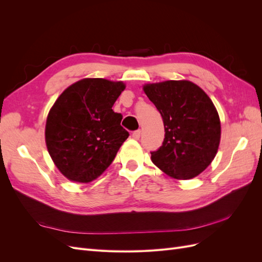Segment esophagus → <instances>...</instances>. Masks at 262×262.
Listing matches in <instances>:
<instances>
[{"label":"esophagus","mask_w":262,"mask_h":262,"mask_svg":"<svg viewBox=\"0 0 262 262\" xmlns=\"http://www.w3.org/2000/svg\"><path fill=\"white\" fill-rule=\"evenodd\" d=\"M140 136H141V130H136L132 132V138L136 139V140H139L140 139Z\"/></svg>","instance_id":"34e87169"}]
</instances>
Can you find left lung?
Masks as SVG:
<instances>
[{
    "instance_id": "8db88e82",
    "label": "left lung",
    "mask_w": 262,
    "mask_h": 262,
    "mask_svg": "<svg viewBox=\"0 0 262 262\" xmlns=\"http://www.w3.org/2000/svg\"><path fill=\"white\" fill-rule=\"evenodd\" d=\"M160 112L165 139L150 152L152 162L168 176L190 179L202 172L215 157L221 123L212 100L189 81H166L143 87Z\"/></svg>"
}]
</instances>
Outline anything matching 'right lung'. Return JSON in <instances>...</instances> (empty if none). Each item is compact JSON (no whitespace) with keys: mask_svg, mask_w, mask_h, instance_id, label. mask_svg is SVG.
<instances>
[{"mask_svg":"<svg viewBox=\"0 0 262 262\" xmlns=\"http://www.w3.org/2000/svg\"><path fill=\"white\" fill-rule=\"evenodd\" d=\"M122 82L84 78L63 92L50 109L46 143L53 163L77 182L96 179L113 163L129 132L113 106Z\"/></svg>","mask_w":262,"mask_h":262,"instance_id":"1","label":"right lung"}]
</instances>
